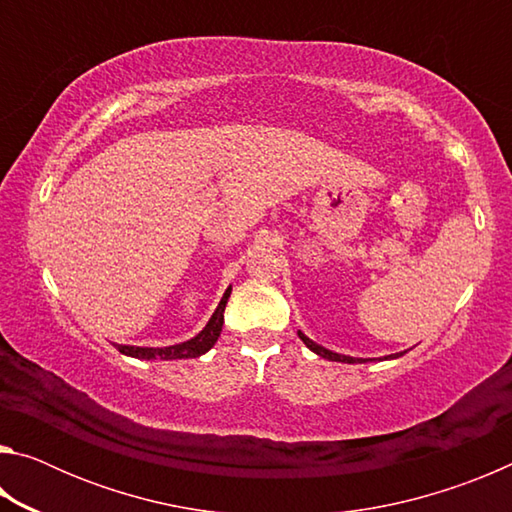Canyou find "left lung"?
Returning <instances> with one entry per match:
<instances>
[{
	"label": "left lung",
	"mask_w": 512,
	"mask_h": 512,
	"mask_svg": "<svg viewBox=\"0 0 512 512\" xmlns=\"http://www.w3.org/2000/svg\"><path fill=\"white\" fill-rule=\"evenodd\" d=\"M298 336H300V341L307 345V348L311 350V352H316L318 357H323V359H327V361H341V363H366V361H372V359H359V357H348V354H339V352H332V350H327V348H323V345H318V343H314L309 339V336H305L298 329ZM404 352H397V354H386L384 357V361H388V359H397V357H402Z\"/></svg>",
	"instance_id": "left-lung-1"
}]
</instances>
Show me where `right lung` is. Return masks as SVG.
<instances>
[{"mask_svg":"<svg viewBox=\"0 0 512 512\" xmlns=\"http://www.w3.org/2000/svg\"><path fill=\"white\" fill-rule=\"evenodd\" d=\"M232 293V287L225 289L219 307L214 309L212 318L207 320V325L198 332L194 339L176 343V345H164V348H140V345H117V350L126 357L133 359H144V361H173V359H196L205 354L207 350L214 348V343L219 341L221 329H223V311L228 305V298Z\"/></svg>","mask_w":512,"mask_h":512,"instance_id":"1","label":"right lung"}]
</instances>
